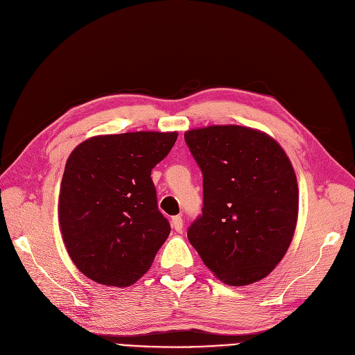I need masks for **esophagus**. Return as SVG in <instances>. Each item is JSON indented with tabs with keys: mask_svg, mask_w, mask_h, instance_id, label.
I'll list each match as a JSON object with an SVG mask.
<instances>
[{
	"mask_svg": "<svg viewBox=\"0 0 355 355\" xmlns=\"http://www.w3.org/2000/svg\"><path fill=\"white\" fill-rule=\"evenodd\" d=\"M171 224H173V228H174L177 232H181V231H182V218H181V216H174L173 220H171Z\"/></svg>",
	"mask_w": 355,
	"mask_h": 355,
	"instance_id": "1",
	"label": "esophagus"
}]
</instances>
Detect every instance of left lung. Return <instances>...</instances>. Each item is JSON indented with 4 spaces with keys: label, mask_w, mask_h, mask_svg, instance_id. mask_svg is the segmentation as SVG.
Returning a JSON list of instances; mask_svg holds the SVG:
<instances>
[{
    "label": "left lung",
    "mask_w": 355,
    "mask_h": 355,
    "mask_svg": "<svg viewBox=\"0 0 355 355\" xmlns=\"http://www.w3.org/2000/svg\"><path fill=\"white\" fill-rule=\"evenodd\" d=\"M184 139L203 174L202 215L189 227V241L222 282L263 279L297 225V177L286 153L266 133L241 125L196 128Z\"/></svg>",
    "instance_id": "left-lung-1"
}]
</instances>
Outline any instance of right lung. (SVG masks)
Wrapping results in <instances>:
<instances>
[{"label":"right lung","instance_id":"obj_1","mask_svg":"<svg viewBox=\"0 0 355 355\" xmlns=\"http://www.w3.org/2000/svg\"><path fill=\"white\" fill-rule=\"evenodd\" d=\"M177 137V131L95 136L69 156L60 228L71 260L89 279L128 286L152 266L171 227L157 209L150 173Z\"/></svg>","mask_w":355,"mask_h":355}]
</instances>
